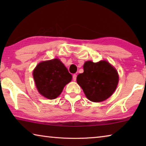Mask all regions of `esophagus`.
I'll list each match as a JSON object with an SVG mask.
<instances>
[{
  "label": "esophagus",
  "mask_w": 146,
  "mask_h": 146,
  "mask_svg": "<svg viewBox=\"0 0 146 146\" xmlns=\"http://www.w3.org/2000/svg\"><path fill=\"white\" fill-rule=\"evenodd\" d=\"M76 76H77V75H76V74H74V75H73V80L74 81H76Z\"/></svg>",
  "instance_id": "34e87169"
}]
</instances>
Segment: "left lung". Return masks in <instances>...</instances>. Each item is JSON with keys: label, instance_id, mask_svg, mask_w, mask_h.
I'll return each instance as SVG.
<instances>
[{"label": "left lung", "instance_id": "left-lung-1", "mask_svg": "<svg viewBox=\"0 0 146 146\" xmlns=\"http://www.w3.org/2000/svg\"><path fill=\"white\" fill-rule=\"evenodd\" d=\"M84 73L78 74L76 82L89 100L94 102L104 101L114 93L118 83L117 71L106 60L86 62Z\"/></svg>", "mask_w": 146, "mask_h": 146}]
</instances>
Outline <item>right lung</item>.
I'll list each match as a JSON object with an SVG mask.
<instances>
[{
    "instance_id": "obj_1",
    "label": "right lung",
    "mask_w": 146,
    "mask_h": 146,
    "mask_svg": "<svg viewBox=\"0 0 146 146\" xmlns=\"http://www.w3.org/2000/svg\"><path fill=\"white\" fill-rule=\"evenodd\" d=\"M33 75L39 93L50 100L58 97L72 79V75L58 58L41 62L35 68Z\"/></svg>"
}]
</instances>
